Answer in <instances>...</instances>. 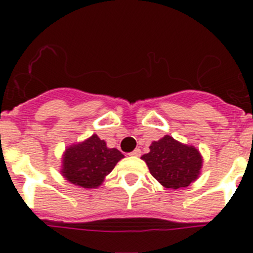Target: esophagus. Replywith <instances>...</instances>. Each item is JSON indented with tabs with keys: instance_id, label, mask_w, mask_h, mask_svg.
<instances>
[{
	"instance_id": "esophagus-1",
	"label": "esophagus",
	"mask_w": 253,
	"mask_h": 253,
	"mask_svg": "<svg viewBox=\"0 0 253 253\" xmlns=\"http://www.w3.org/2000/svg\"><path fill=\"white\" fill-rule=\"evenodd\" d=\"M129 156H131V157H139V156H140V149L139 148H135L133 152H130V153H129Z\"/></svg>"
}]
</instances>
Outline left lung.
<instances>
[{
    "label": "left lung",
    "instance_id": "8db88e82",
    "mask_svg": "<svg viewBox=\"0 0 253 253\" xmlns=\"http://www.w3.org/2000/svg\"><path fill=\"white\" fill-rule=\"evenodd\" d=\"M142 160L162 186L175 190L194 182L203 166L202 154L195 147L182 144L169 135L152 142L149 153L143 154Z\"/></svg>",
    "mask_w": 253,
    "mask_h": 253
}]
</instances>
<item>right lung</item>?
Masks as SVG:
<instances>
[{
	"label": "right lung",
	"instance_id": "right-lung-1",
	"mask_svg": "<svg viewBox=\"0 0 253 253\" xmlns=\"http://www.w3.org/2000/svg\"><path fill=\"white\" fill-rule=\"evenodd\" d=\"M122 158H124L122 152L107 148L105 140L93 134L88 139L66 149L60 172L71 184L92 189L102 184Z\"/></svg>",
	"mask_w": 253,
	"mask_h": 253
}]
</instances>
